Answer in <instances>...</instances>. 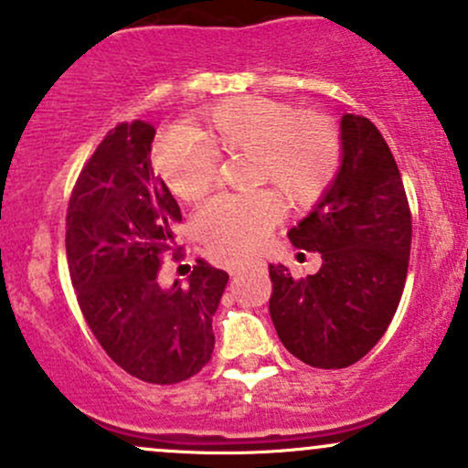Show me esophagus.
I'll list each match as a JSON object with an SVG mask.
<instances>
[{
  "label": "esophagus",
  "mask_w": 468,
  "mask_h": 468,
  "mask_svg": "<svg viewBox=\"0 0 468 468\" xmlns=\"http://www.w3.org/2000/svg\"><path fill=\"white\" fill-rule=\"evenodd\" d=\"M244 269V264L242 262H230V267H229V271H230V275H235V273H239Z\"/></svg>",
  "instance_id": "esophagus-1"
}]
</instances>
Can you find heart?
I'll use <instances>...</instances> for the list:
<instances>
[{
    "mask_svg": "<svg viewBox=\"0 0 468 468\" xmlns=\"http://www.w3.org/2000/svg\"><path fill=\"white\" fill-rule=\"evenodd\" d=\"M218 154H250V184L271 186L289 206L314 204L334 179L341 141L327 118L298 114L269 98L239 96L215 107L193 130H170L156 141L154 164L170 190L201 199L215 179ZM280 219L273 195H221L199 215L201 238L226 255H247Z\"/></svg>",
    "mask_w": 468,
    "mask_h": 468,
    "instance_id": "b5f03b06",
    "label": "heart"
}]
</instances>
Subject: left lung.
<instances>
[{
    "instance_id": "1",
    "label": "left lung",
    "mask_w": 468,
    "mask_h": 468,
    "mask_svg": "<svg viewBox=\"0 0 468 468\" xmlns=\"http://www.w3.org/2000/svg\"><path fill=\"white\" fill-rule=\"evenodd\" d=\"M289 239L318 250L323 264L307 278H293L284 264L269 267L275 332L307 366H352L377 346L399 307L412 239L397 161L366 116H341L336 175Z\"/></svg>"
}]
</instances>
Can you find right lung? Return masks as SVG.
<instances>
[{
	"instance_id": "1",
	"label": "right lung",
	"mask_w": 468,
	"mask_h": 468,
	"mask_svg": "<svg viewBox=\"0 0 468 468\" xmlns=\"http://www.w3.org/2000/svg\"><path fill=\"white\" fill-rule=\"evenodd\" d=\"M154 134L134 121L102 139L69 199L65 242L78 304L102 350L132 377L170 386L210 361L229 273L199 260L188 284L159 282L181 208L152 170Z\"/></svg>"
}]
</instances>
